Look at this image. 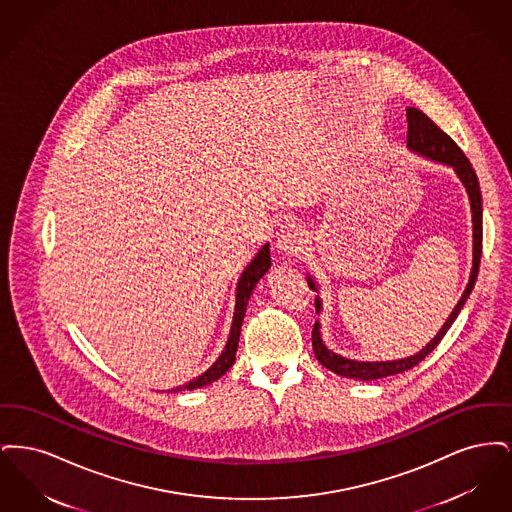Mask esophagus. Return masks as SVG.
<instances>
[{
	"label": "esophagus",
	"mask_w": 512,
	"mask_h": 512,
	"mask_svg": "<svg viewBox=\"0 0 512 512\" xmlns=\"http://www.w3.org/2000/svg\"><path fill=\"white\" fill-rule=\"evenodd\" d=\"M276 245L286 251V253H297L303 249L305 245V230L301 228V224L288 220L284 222L280 228H278V234H276Z\"/></svg>",
	"instance_id": "1"
}]
</instances>
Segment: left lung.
Returning a JSON list of instances; mask_svg holds the SVG:
<instances>
[{"label": "left lung", "instance_id": "left-lung-1", "mask_svg": "<svg viewBox=\"0 0 512 512\" xmlns=\"http://www.w3.org/2000/svg\"><path fill=\"white\" fill-rule=\"evenodd\" d=\"M407 122H409V134H407V144L414 151L436 159L441 163L451 165L457 174L461 176V180L468 190L470 197V205H472V220H474V267L470 274V282L464 290L461 301L457 303V307L453 309L451 317L447 318V322L443 324V328L439 330L438 336L430 341L422 351H418L414 357L409 359H401V361H391V363H357V361H349L343 359L340 355L332 353L330 349L324 347V343L320 340V332H318V322L313 326V351L318 363L326 366L328 370L347 376V378H355V380H376V378H384L391 376L397 372H405L409 368L418 365L420 361H424L443 340V336L447 334V330L451 328V324L455 322L457 315L463 309L464 301L468 299V295L472 292L476 278H478V270H480V257H482V194H480V184H478V176L472 169L470 161L466 159L463 149L455 144V140L451 136H447L436 122L432 121L428 115H424L420 109H409L407 111ZM309 286L315 290V284L309 280ZM320 309V301L317 299V313Z\"/></svg>", "mask_w": 512, "mask_h": 512}]
</instances>
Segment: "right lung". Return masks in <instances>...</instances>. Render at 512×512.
I'll return each mask as SVG.
<instances>
[{
    "mask_svg": "<svg viewBox=\"0 0 512 512\" xmlns=\"http://www.w3.org/2000/svg\"><path fill=\"white\" fill-rule=\"evenodd\" d=\"M270 267V249L268 245H265L257 257L249 263V267L245 268L240 282H238V293H236V313H234V322H232V330H230V338L228 343L222 351L217 363L211 366L207 372H203L201 376H197L192 382H188L186 386H180V388H174L171 391L180 390H195V388H201V386H209L213 384L215 380H219L220 376H224L228 372V368L234 365L236 361V351H238V341H240V330H242V322L245 317V307H247V301H249V295L253 292L255 284L259 282V278L267 272Z\"/></svg>",
    "mask_w": 512,
    "mask_h": 512,
    "instance_id": "right-lung-1",
    "label": "right lung"
}]
</instances>
